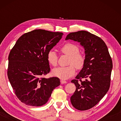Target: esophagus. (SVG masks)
<instances>
[{"label":"esophagus","instance_id":"34e87169","mask_svg":"<svg viewBox=\"0 0 121 121\" xmlns=\"http://www.w3.org/2000/svg\"><path fill=\"white\" fill-rule=\"evenodd\" d=\"M60 82H61V84H66V83L67 82V81H65V80H61L60 81Z\"/></svg>","mask_w":121,"mask_h":121}]
</instances>
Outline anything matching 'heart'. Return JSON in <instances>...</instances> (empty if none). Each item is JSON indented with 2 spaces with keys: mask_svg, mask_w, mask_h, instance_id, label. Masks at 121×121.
Instances as JSON below:
<instances>
[{
  "mask_svg": "<svg viewBox=\"0 0 121 121\" xmlns=\"http://www.w3.org/2000/svg\"><path fill=\"white\" fill-rule=\"evenodd\" d=\"M62 53L69 56L68 60L69 66L66 67H59L54 69L52 73L54 76L61 79H68L75 74L76 68L80 70L84 66L85 58L82 53L80 52V48L76 44L67 43L60 48ZM47 60L52 66L57 65V57L54 51H51L47 55Z\"/></svg>",
  "mask_w": 121,
  "mask_h": 121,
  "instance_id": "heart-1",
  "label": "heart"
}]
</instances>
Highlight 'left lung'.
I'll return each instance as SVG.
<instances>
[{
    "label": "left lung",
    "mask_w": 121,
    "mask_h": 121,
    "mask_svg": "<svg viewBox=\"0 0 121 121\" xmlns=\"http://www.w3.org/2000/svg\"><path fill=\"white\" fill-rule=\"evenodd\" d=\"M69 39L80 43L85 53L82 69L71 81L76 89L70 101L76 109L86 110L96 105L109 91L113 62L106 44L95 35L80 30L68 35L65 40Z\"/></svg>",
    "instance_id": "left-lung-1"
}]
</instances>
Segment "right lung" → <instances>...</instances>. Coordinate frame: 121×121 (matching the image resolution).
<instances>
[{"label":"right lung","mask_w":121,"mask_h":121,"mask_svg":"<svg viewBox=\"0 0 121 121\" xmlns=\"http://www.w3.org/2000/svg\"><path fill=\"white\" fill-rule=\"evenodd\" d=\"M61 32L35 30L18 39L8 56L7 76L21 102L40 106L48 102L60 79L44 78L49 73L47 55L61 39Z\"/></svg>","instance_id":"obj_1"}]
</instances>
